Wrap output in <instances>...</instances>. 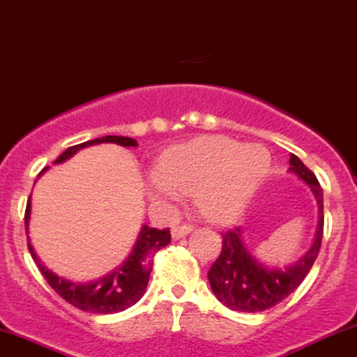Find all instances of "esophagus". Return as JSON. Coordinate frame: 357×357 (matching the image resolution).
<instances>
[{
    "label": "esophagus",
    "mask_w": 357,
    "mask_h": 357,
    "mask_svg": "<svg viewBox=\"0 0 357 357\" xmlns=\"http://www.w3.org/2000/svg\"><path fill=\"white\" fill-rule=\"evenodd\" d=\"M191 231H192V226H190V225L174 226L173 229H171V236H173V239H181L186 234H190Z\"/></svg>",
    "instance_id": "obj_1"
}]
</instances>
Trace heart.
Listing matches in <instances>:
<instances>
[{
  "label": "heart",
  "instance_id": "heart-1",
  "mask_svg": "<svg viewBox=\"0 0 357 357\" xmlns=\"http://www.w3.org/2000/svg\"><path fill=\"white\" fill-rule=\"evenodd\" d=\"M271 156L261 144H241L227 136H201L167 149L146 178L154 204L169 208L192 191L196 208L216 222L243 214L268 173Z\"/></svg>",
  "mask_w": 357,
  "mask_h": 357
}]
</instances>
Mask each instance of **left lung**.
Masks as SVG:
<instances>
[{"label":"left lung","mask_w":357,"mask_h":357,"mask_svg":"<svg viewBox=\"0 0 357 357\" xmlns=\"http://www.w3.org/2000/svg\"><path fill=\"white\" fill-rule=\"evenodd\" d=\"M289 173L303 179L316 197L319 220L314 241L309 251L294 263L266 266L257 261L246 248L241 227L222 233L221 255L209 269L208 279L218 301L233 311L259 312L276 306L298 289L319 255L324 229L323 188L317 183L314 173L294 154L289 158Z\"/></svg>","instance_id":"obj_1"}]
</instances>
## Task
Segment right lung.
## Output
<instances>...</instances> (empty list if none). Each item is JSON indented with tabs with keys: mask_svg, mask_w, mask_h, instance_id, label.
Listing matches in <instances>:
<instances>
[{
	"mask_svg": "<svg viewBox=\"0 0 357 357\" xmlns=\"http://www.w3.org/2000/svg\"><path fill=\"white\" fill-rule=\"evenodd\" d=\"M101 143H113L119 144L123 148H136V139L126 136H102L96 137V139L86 141V143L71 146L64 151L61 156L58 158L56 162H63L70 160L73 154H76L79 149L88 148L93 144ZM48 169V166L41 171L40 176ZM38 176V178H40ZM29 214H31V196L26 204V213H24V226H29ZM171 243L169 227L166 229H156V227H149L148 225H143L139 234L132 248L131 255L114 268L113 271L105 274L102 278L94 279L89 282H76L70 281V279L58 276L53 271H50L45 264L41 263L40 257L34 252L33 244L28 238V249L31 252L34 263L43 276H45L48 284L58 293L64 301L73 304L75 307L81 309V311L93 312V314H113V312L124 311V309L131 307L143 298L146 286H148L149 274L153 271V259L160 249H162Z\"/></svg>",
	"mask_w": 357,
	"mask_h": 357,
	"instance_id": "right-lung-1",
	"label": "right lung"
}]
</instances>
